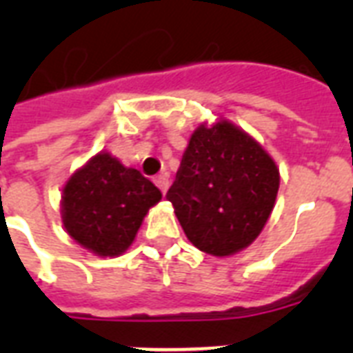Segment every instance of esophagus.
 <instances>
[{
  "instance_id": "34e87169",
  "label": "esophagus",
  "mask_w": 353,
  "mask_h": 353,
  "mask_svg": "<svg viewBox=\"0 0 353 353\" xmlns=\"http://www.w3.org/2000/svg\"><path fill=\"white\" fill-rule=\"evenodd\" d=\"M155 185L159 187L161 192L166 194V190L170 187V183H168V174H161V176L155 177Z\"/></svg>"
}]
</instances>
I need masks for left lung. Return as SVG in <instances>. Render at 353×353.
Returning <instances> with one entry per match:
<instances>
[{"instance_id": "obj_1", "label": "left lung", "mask_w": 353, "mask_h": 353, "mask_svg": "<svg viewBox=\"0 0 353 353\" xmlns=\"http://www.w3.org/2000/svg\"><path fill=\"white\" fill-rule=\"evenodd\" d=\"M279 187L273 157L256 139L220 117L194 130L166 198L190 243L225 258L256 240Z\"/></svg>"}]
</instances>
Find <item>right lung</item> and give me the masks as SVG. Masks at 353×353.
Masks as SVG:
<instances>
[{
	"instance_id": "1",
	"label": "right lung",
	"mask_w": 353,
	"mask_h": 353,
	"mask_svg": "<svg viewBox=\"0 0 353 353\" xmlns=\"http://www.w3.org/2000/svg\"><path fill=\"white\" fill-rule=\"evenodd\" d=\"M161 198L159 188L141 172L124 166L110 152H101L77 168L63 185V229L97 256H121Z\"/></svg>"
}]
</instances>
